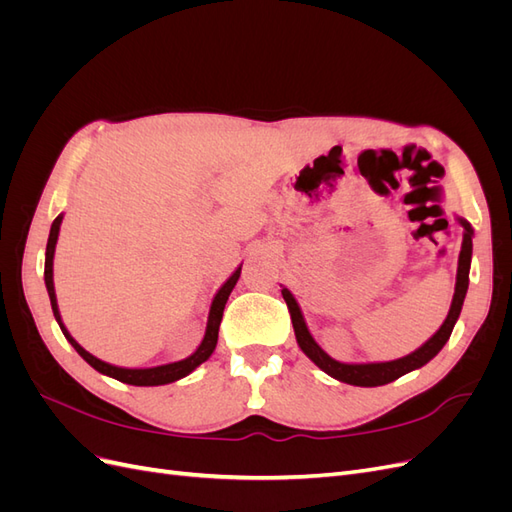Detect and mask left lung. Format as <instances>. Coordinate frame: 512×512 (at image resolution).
Instances as JSON below:
<instances>
[{
	"label": "left lung",
	"instance_id": "1",
	"mask_svg": "<svg viewBox=\"0 0 512 512\" xmlns=\"http://www.w3.org/2000/svg\"><path fill=\"white\" fill-rule=\"evenodd\" d=\"M461 226L466 228V235H463V245H461V254H459L457 286H455V297H453L451 312H448V316H446L444 324L440 327V331L433 335L427 344H423L416 352L404 356V359L389 361V363H365V365L337 363L314 342V337L309 335L297 301H294L292 294L284 288L282 290V297H284V301L288 305L290 320H292V327H294V335H297V342H299L301 350L322 371H327L329 376H333L339 382L354 384V386H382V384H389V382L401 378L404 374H408V371L418 369V367H423L425 363H429L433 356H436L444 348V344L448 342V337H451L455 322H457V318L461 314L463 299H466V292H468L470 260H472V235H474V232H472V228H470V224L466 220H461Z\"/></svg>",
	"mask_w": 512,
	"mask_h": 512
}]
</instances>
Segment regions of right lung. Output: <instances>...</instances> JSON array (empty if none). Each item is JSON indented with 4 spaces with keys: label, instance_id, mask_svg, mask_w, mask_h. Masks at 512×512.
<instances>
[{
    "label": "right lung",
    "instance_id": "add662e5",
    "mask_svg": "<svg viewBox=\"0 0 512 512\" xmlns=\"http://www.w3.org/2000/svg\"><path fill=\"white\" fill-rule=\"evenodd\" d=\"M59 224H61V215H57L53 226H51V235H49V243H46V260H44V284L46 290H49V299H51V307H53V314L55 320L59 322V329L61 333L66 335L68 342L74 346V350L79 352L83 359L98 369L100 374L104 376H111L119 382H126V384H134V386H158V384H168V382H175L179 378H185L194 371L200 363H205L211 352L215 350V344H218V331H220V322L224 316V307L228 301V294L235 288L239 275H241V267L228 277V282L220 288V292L215 294V299L211 303V312H209V322H207V331H205V339L203 344L198 346V350L188 356V359L177 361V363H168V365H160V367H149V369H123V367H115V365H108L100 359H96L94 354H89L85 348H81L79 344L74 342L72 335L66 331L64 322H61L59 316V309H57V299H55V286H53V254H55V243H57V235H59Z\"/></svg>",
    "mask_w": 512,
    "mask_h": 512
}]
</instances>
